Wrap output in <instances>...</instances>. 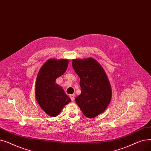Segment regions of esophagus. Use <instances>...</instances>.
<instances>
[{"label":"esophagus","instance_id":"obj_1","mask_svg":"<svg viewBox=\"0 0 151 151\" xmlns=\"http://www.w3.org/2000/svg\"><path fill=\"white\" fill-rule=\"evenodd\" d=\"M70 97L71 101H73L74 99H75V94H71L70 96Z\"/></svg>","mask_w":151,"mask_h":151}]
</instances>
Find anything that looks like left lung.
Here are the masks:
<instances>
[{
  "instance_id": "left-lung-1",
  "label": "left lung",
  "mask_w": 151,
  "mask_h": 151,
  "mask_svg": "<svg viewBox=\"0 0 151 151\" xmlns=\"http://www.w3.org/2000/svg\"><path fill=\"white\" fill-rule=\"evenodd\" d=\"M72 66L80 78L81 93L75 98L85 116L93 118L104 112L111 100L112 89L105 71L93 58L75 59Z\"/></svg>"
}]
</instances>
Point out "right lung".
<instances>
[{
	"instance_id": "obj_1",
	"label": "right lung",
	"mask_w": 151,
	"mask_h": 151,
	"mask_svg": "<svg viewBox=\"0 0 151 151\" xmlns=\"http://www.w3.org/2000/svg\"><path fill=\"white\" fill-rule=\"evenodd\" d=\"M68 65V59H48L40 69L37 76L36 100L44 111L51 117L57 116L71 101L62 87L55 83L56 79L65 72Z\"/></svg>"
}]
</instances>
